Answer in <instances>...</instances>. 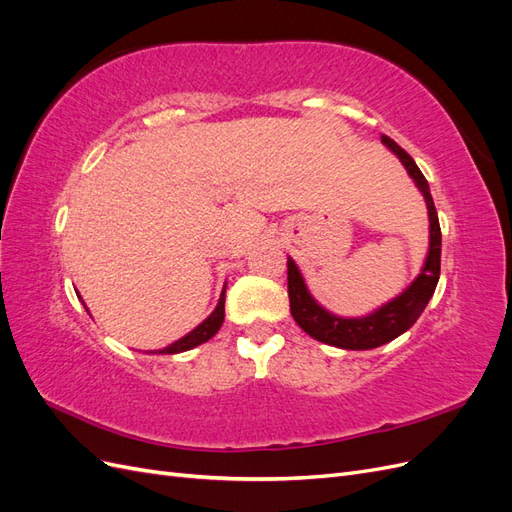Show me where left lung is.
I'll return each mask as SVG.
<instances>
[{"label":"left lung","instance_id":"left-lung-1","mask_svg":"<svg viewBox=\"0 0 512 512\" xmlns=\"http://www.w3.org/2000/svg\"><path fill=\"white\" fill-rule=\"evenodd\" d=\"M382 143L389 147L395 156L406 166L408 175L414 179L416 188L423 192L427 213H429V252L423 271L418 273L416 280L386 305L376 309L374 314L363 318H342L327 312L316 299L309 294L303 275L294 260L288 258V299H290V314L297 320L299 327L312 335L322 344H329L344 350H371L382 344L393 342L395 337L406 333L412 324L423 314L429 299L436 292L440 280V254H442V232L438 222V211L433 205L429 192V183L423 177L421 168L401 149L393 138L382 134Z\"/></svg>","mask_w":512,"mask_h":512}]
</instances>
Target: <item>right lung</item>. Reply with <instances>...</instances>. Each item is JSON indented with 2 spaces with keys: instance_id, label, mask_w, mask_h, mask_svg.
<instances>
[{
  "instance_id": "add662e5",
  "label": "right lung",
  "mask_w": 512,
  "mask_h": 512,
  "mask_svg": "<svg viewBox=\"0 0 512 512\" xmlns=\"http://www.w3.org/2000/svg\"><path fill=\"white\" fill-rule=\"evenodd\" d=\"M224 299H226V286H224V290H222V294H220L218 305H215V309L209 314V318L200 322L198 327L192 329L188 335H183L181 339H177V342H173L170 346L158 350V354H177V352L192 350V348H196V346H200V344L209 342V339L220 331L222 322H224ZM85 309H87V307H85Z\"/></svg>"
}]
</instances>
